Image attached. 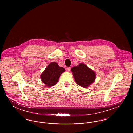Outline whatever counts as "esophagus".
Masks as SVG:
<instances>
[{"mask_svg": "<svg viewBox=\"0 0 133 133\" xmlns=\"http://www.w3.org/2000/svg\"><path fill=\"white\" fill-rule=\"evenodd\" d=\"M71 67H67V71H69V72L71 70Z\"/></svg>", "mask_w": 133, "mask_h": 133, "instance_id": "34e87169", "label": "esophagus"}]
</instances>
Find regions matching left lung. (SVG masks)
<instances>
[{"instance_id":"obj_1","label":"left lung","mask_w":133,"mask_h":133,"mask_svg":"<svg viewBox=\"0 0 133 133\" xmlns=\"http://www.w3.org/2000/svg\"><path fill=\"white\" fill-rule=\"evenodd\" d=\"M71 70L76 83L81 87H87L95 80V72L84 64L80 63L78 66L73 67Z\"/></svg>"}]
</instances>
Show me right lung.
<instances>
[{"label":"right lung","instance_id":"obj_1","mask_svg":"<svg viewBox=\"0 0 133 133\" xmlns=\"http://www.w3.org/2000/svg\"><path fill=\"white\" fill-rule=\"evenodd\" d=\"M65 71L63 67L59 66L56 62H51L41 75V79L42 82L48 87L54 86L58 82L60 75Z\"/></svg>","mask_w":133,"mask_h":133}]
</instances>
